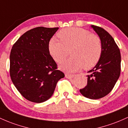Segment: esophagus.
<instances>
[{"instance_id":"1","label":"esophagus","mask_w":128,"mask_h":128,"mask_svg":"<svg viewBox=\"0 0 128 128\" xmlns=\"http://www.w3.org/2000/svg\"><path fill=\"white\" fill-rule=\"evenodd\" d=\"M65 76L66 78H68V79H69V78H73V77L74 76V75H72V74H66Z\"/></svg>"}]
</instances>
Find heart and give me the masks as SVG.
Masks as SVG:
<instances>
[{"instance_id": "1", "label": "heart", "mask_w": 128, "mask_h": 128, "mask_svg": "<svg viewBox=\"0 0 128 128\" xmlns=\"http://www.w3.org/2000/svg\"><path fill=\"white\" fill-rule=\"evenodd\" d=\"M60 41L52 38L48 44V51L57 62L66 58L68 50L72 57L60 64L61 70L74 72L83 67L89 69L96 65L102 53V42L97 35L81 28L72 27L62 29L58 33Z\"/></svg>"}]
</instances>
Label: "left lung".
I'll list each match as a JSON object with an SVG mask.
<instances>
[{
	"mask_svg": "<svg viewBox=\"0 0 128 128\" xmlns=\"http://www.w3.org/2000/svg\"><path fill=\"white\" fill-rule=\"evenodd\" d=\"M102 42V53L99 61L88 72V84L80 90L89 99L103 98L110 92L119 78L121 71V54L111 35L100 26L91 25Z\"/></svg>",
	"mask_w": 128,
	"mask_h": 128,
	"instance_id": "1",
	"label": "left lung"
}]
</instances>
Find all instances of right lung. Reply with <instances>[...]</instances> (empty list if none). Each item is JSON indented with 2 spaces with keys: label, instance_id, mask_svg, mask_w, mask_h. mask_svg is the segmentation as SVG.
Here are the masks:
<instances>
[{
  "label": "right lung",
  "instance_id": "obj_1",
  "mask_svg": "<svg viewBox=\"0 0 128 128\" xmlns=\"http://www.w3.org/2000/svg\"><path fill=\"white\" fill-rule=\"evenodd\" d=\"M58 28L39 26L27 31L11 50V79L21 95L32 102L48 100L58 81L64 77L48 51L50 39Z\"/></svg>",
  "mask_w": 128,
  "mask_h": 128
}]
</instances>
